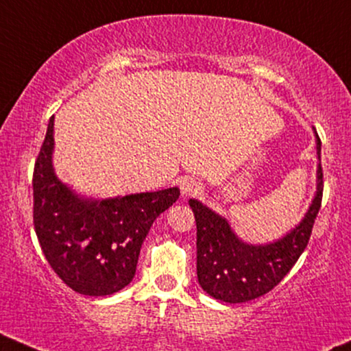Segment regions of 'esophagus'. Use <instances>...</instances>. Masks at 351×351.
I'll use <instances>...</instances> for the list:
<instances>
[{
    "label": "esophagus",
    "instance_id": "obj_1",
    "mask_svg": "<svg viewBox=\"0 0 351 351\" xmlns=\"http://www.w3.org/2000/svg\"><path fill=\"white\" fill-rule=\"evenodd\" d=\"M180 189H181V193H183V196H196V194H201L202 186H201V183H197L196 180L184 178L180 183Z\"/></svg>",
    "mask_w": 351,
    "mask_h": 351
}]
</instances>
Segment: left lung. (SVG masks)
I'll return each instance as SVG.
<instances>
[{"label":"left lung","instance_id":"1","mask_svg":"<svg viewBox=\"0 0 351 351\" xmlns=\"http://www.w3.org/2000/svg\"><path fill=\"white\" fill-rule=\"evenodd\" d=\"M317 155L321 160V139ZM324 191L322 165L317 168V191L308 214L287 237L264 246L246 245L232 232L228 221L191 199L197 227V280L212 298L225 303H245L269 293L303 254L313 233Z\"/></svg>","mask_w":351,"mask_h":351}]
</instances>
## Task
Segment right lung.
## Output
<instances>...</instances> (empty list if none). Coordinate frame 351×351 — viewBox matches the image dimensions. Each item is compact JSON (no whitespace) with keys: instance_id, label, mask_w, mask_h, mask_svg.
<instances>
[{"instance_id":"1","label":"right lung","mask_w":351,"mask_h":351,"mask_svg":"<svg viewBox=\"0 0 351 351\" xmlns=\"http://www.w3.org/2000/svg\"><path fill=\"white\" fill-rule=\"evenodd\" d=\"M53 117L34 167V228L48 264L81 295L105 296L134 278L154 220L180 197L178 188L92 201L76 196L51 167Z\"/></svg>"}]
</instances>
